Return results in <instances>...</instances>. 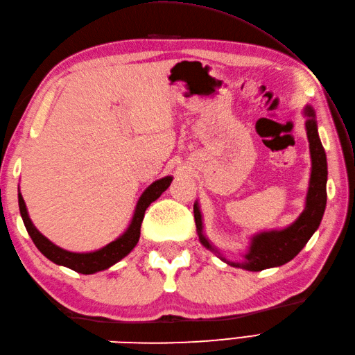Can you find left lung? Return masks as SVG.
I'll list each match as a JSON object with an SVG mask.
<instances>
[{
  "instance_id": "obj_1",
  "label": "left lung",
  "mask_w": 355,
  "mask_h": 355,
  "mask_svg": "<svg viewBox=\"0 0 355 355\" xmlns=\"http://www.w3.org/2000/svg\"><path fill=\"white\" fill-rule=\"evenodd\" d=\"M305 114L308 117L305 126L308 141H310V153L313 162L305 210L290 227H286L284 230L263 232L253 236L250 250L245 254L244 262H230L223 259L232 267L245 268L250 271H261L263 268L284 266V263L291 261L294 256L302 250L305 244L308 243V239L313 236V233L318 230L320 225L323 212H325L327 207V155L319 139L318 125H315L313 108L306 107ZM193 215L201 244L210 248V250H215L206 239V236L202 235L201 212L197 205L193 206Z\"/></svg>"
}]
</instances>
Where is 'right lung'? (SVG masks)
<instances>
[{"label": "right lung", "instance_id": "obj_1", "mask_svg": "<svg viewBox=\"0 0 355 355\" xmlns=\"http://www.w3.org/2000/svg\"><path fill=\"white\" fill-rule=\"evenodd\" d=\"M171 182H172V177H164L150 184L148 189L141 193V197L137 202V207H135L132 221L123 235L117 238L116 241H112V243H110L108 245H105L103 248H101V250H96L92 253L67 252L64 248L50 243L47 238L36 230L33 223L30 221L27 209H26V202L22 200L21 193H18L19 212L30 238H32L35 245L37 247V250H40L45 258H49L50 261L58 263V266H64L78 271V273L93 275L96 271H101L114 266L116 262L125 258V256L132 250L135 244L139 243L140 225L143 221V216H145V210L148 209L150 202L155 201L166 189H168Z\"/></svg>", "mask_w": 355, "mask_h": 355}]
</instances>
